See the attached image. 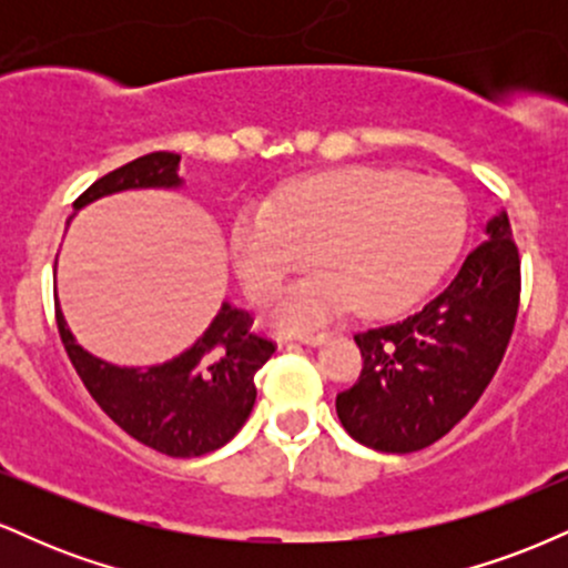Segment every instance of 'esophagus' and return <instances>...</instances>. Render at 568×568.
Segmentation results:
<instances>
[{
  "instance_id": "esophagus-1",
  "label": "esophagus",
  "mask_w": 568,
  "mask_h": 568,
  "mask_svg": "<svg viewBox=\"0 0 568 568\" xmlns=\"http://www.w3.org/2000/svg\"><path fill=\"white\" fill-rule=\"evenodd\" d=\"M328 334H302L298 336V342L306 344V347H317V344H323Z\"/></svg>"
}]
</instances>
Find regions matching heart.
<instances>
[{
	"label": "heart",
	"instance_id": "obj_1",
	"mask_svg": "<svg viewBox=\"0 0 568 568\" xmlns=\"http://www.w3.org/2000/svg\"><path fill=\"white\" fill-rule=\"evenodd\" d=\"M465 234L467 200L452 181L352 165L240 207L232 256L247 296L266 302L315 253L321 272L270 312L277 331L302 334L355 304L368 317L408 310L454 264Z\"/></svg>",
	"mask_w": 568,
	"mask_h": 568
}]
</instances>
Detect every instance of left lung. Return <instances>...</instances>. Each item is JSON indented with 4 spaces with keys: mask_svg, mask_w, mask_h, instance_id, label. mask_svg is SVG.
<instances>
[{
    "mask_svg": "<svg viewBox=\"0 0 568 568\" xmlns=\"http://www.w3.org/2000/svg\"><path fill=\"white\" fill-rule=\"evenodd\" d=\"M520 298V258L501 211L440 296L403 323L357 334L363 371L336 395L363 446L410 454L465 419L497 374Z\"/></svg>",
    "mask_w": 568,
    "mask_h": 568,
    "instance_id": "left-lung-1",
    "label": "left lung"
}]
</instances>
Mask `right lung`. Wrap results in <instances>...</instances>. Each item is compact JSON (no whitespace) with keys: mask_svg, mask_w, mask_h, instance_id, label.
<instances>
[{"mask_svg":"<svg viewBox=\"0 0 568 568\" xmlns=\"http://www.w3.org/2000/svg\"><path fill=\"white\" fill-rule=\"evenodd\" d=\"M179 165L181 154H143L84 189L74 213L128 189L184 186ZM55 321L71 366L109 419L143 446L179 459L216 452L240 433L256 403L253 376L275 352L270 338L253 334L251 315L230 302L221 304L192 347L146 368L116 366L80 347L61 304H55Z\"/></svg>","mask_w":568,"mask_h":568,"instance_id":"right-lung-1","label":"right lung"}]
</instances>
